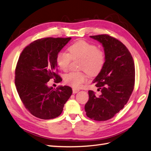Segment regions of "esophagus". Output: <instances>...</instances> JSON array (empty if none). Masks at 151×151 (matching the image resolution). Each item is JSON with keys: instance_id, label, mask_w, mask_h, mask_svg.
I'll list each match as a JSON object with an SVG mask.
<instances>
[{"instance_id": "34e87169", "label": "esophagus", "mask_w": 151, "mask_h": 151, "mask_svg": "<svg viewBox=\"0 0 151 151\" xmlns=\"http://www.w3.org/2000/svg\"><path fill=\"white\" fill-rule=\"evenodd\" d=\"M72 91H73V93H78V92L79 91V90L73 88L72 89Z\"/></svg>"}]
</instances>
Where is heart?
Masks as SVG:
<instances>
[{"label":"heart","mask_w":151,"mask_h":151,"mask_svg":"<svg viewBox=\"0 0 151 151\" xmlns=\"http://www.w3.org/2000/svg\"><path fill=\"white\" fill-rule=\"evenodd\" d=\"M68 53L61 52L56 56V63L63 71L68 70L72 59H81L79 69L85 70L90 76L101 72L105 63V54L95 45L85 41H79L68 48ZM88 75L85 72H72L66 74L65 81L73 88H80L86 82Z\"/></svg>","instance_id":"b5f03b06"}]
</instances>
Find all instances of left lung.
Segmentation results:
<instances>
[{"label":"left lung","mask_w":151,"mask_h":151,"mask_svg":"<svg viewBox=\"0 0 151 151\" xmlns=\"http://www.w3.org/2000/svg\"><path fill=\"white\" fill-rule=\"evenodd\" d=\"M101 43L105 54L103 68L93 81L101 94L89 90L85 106L86 116L96 121H106L123 109L134 90L135 67L129 50L109 35L90 36Z\"/></svg>","instance_id":"1"}]
</instances>
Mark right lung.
<instances>
[{
	"label": "right lung",
	"instance_id": "right-lung-1",
	"mask_svg": "<svg viewBox=\"0 0 151 151\" xmlns=\"http://www.w3.org/2000/svg\"><path fill=\"white\" fill-rule=\"evenodd\" d=\"M71 37L37 39L26 46L20 55L15 68V84L26 109L37 118H55L62 113L72 93L71 87L56 89L47 83L62 81L58 73L56 56Z\"/></svg>",
	"mask_w": 151,
	"mask_h": 151
}]
</instances>
